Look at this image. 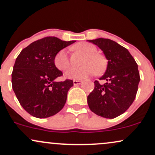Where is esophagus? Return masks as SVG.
<instances>
[{
    "label": "esophagus",
    "instance_id": "1",
    "mask_svg": "<svg viewBox=\"0 0 155 155\" xmlns=\"http://www.w3.org/2000/svg\"><path fill=\"white\" fill-rule=\"evenodd\" d=\"M83 83L82 81H73V84H74V86H77V85H80L81 84V83Z\"/></svg>",
    "mask_w": 155,
    "mask_h": 155
}]
</instances>
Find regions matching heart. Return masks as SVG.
<instances>
[{
	"mask_svg": "<svg viewBox=\"0 0 155 155\" xmlns=\"http://www.w3.org/2000/svg\"><path fill=\"white\" fill-rule=\"evenodd\" d=\"M74 48L86 55L83 61V67L81 68H72L65 73V77L68 79L79 80L93 75L95 72L100 73L105 67V61L102 55L97 54V48L92 44L81 42L75 45ZM54 64L57 69L65 71L70 67L69 56L65 49L59 50L54 57Z\"/></svg>",
	"mask_w": 155,
	"mask_h": 155,
	"instance_id": "1",
	"label": "heart"
}]
</instances>
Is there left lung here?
Here are the masks:
<instances>
[{"label":"left lung","mask_w":155,"mask_h":155,"mask_svg":"<svg viewBox=\"0 0 155 155\" xmlns=\"http://www.w3.org/2000/svg\"><path fill=\"white\" fill-rule=\"evenodd\" d=\"M103 52L107 69L87 98L88 107L97 115L114 119L124 114L135 100L140 82L138 64L128 50L108 39L88 40Z\"/></svg>","instance_id":"8db88e82"}]
</instances>
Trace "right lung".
Segmentation results:
<instances>
[{"label":"right lung","mask_w":155,"mask_h":155,"mask_svg":"<svg viewBox=\"0 0 155 155\" xmlns=\"http://www.w3.org/2000/svg\"><path fill=\"white\" fill-rule=\"evenodd\" d=\"M74 42L48 36L32 42L17 56L12 74V88L20 105L31 116L48 118L64 107L73 81H55L63 73L53 60L59 50Z\"/></svg>","instance_id":"obj_1"}]
</instances>
